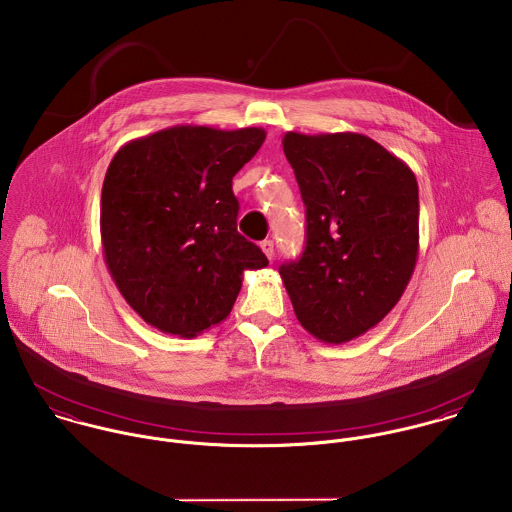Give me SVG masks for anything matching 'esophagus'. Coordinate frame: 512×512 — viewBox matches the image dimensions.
I'll return each instance as SVG.
<instances>
[{
  "mask_svg": "<svg viewBox=\"0 0 512 512\" xmlns=\"http://www.w3.org/2000/svg\"><path fill=\"white\" fill-rule=\"evenodd\" d=\"M260 248H262V252L268 256V260L274 258V242H272V240H264V242L260 244Z\"/></svg>",
  "mask_w": 512,
  "mask_h": 512,
  "instance_id": "34e87169",
  "label": "esophagus"
}]
</instances>
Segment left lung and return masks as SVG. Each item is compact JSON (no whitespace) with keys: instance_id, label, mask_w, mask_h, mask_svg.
<instances>
[{"instance_id":"8db88e82","label":"left lung","mask_w":512,"mask_h":512,"mask_svg":"<svg viewBox=\"0 0 512 512\" xmlns=\"http://www.w3.org/2000/svg\"><path fill=\"white\" fill-rule=\"evenodd\" d=\"M284 155L306 204V248L280 266L298 322L343 343L377 326L403 296L419 254L413 171L359 133H286Z\"/></svg>"}]
</instances>
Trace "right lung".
I'll use <instances>...</instances> for the list:
<instances>
[{
  "mask_svg": "<svg viewBox=\"0 0 512 512\" xmlns=\"http://www.w3.org/2000/svg\"><path fill=\"white\" fill-rule=\"evenodd\" d=\"M266 131L176 125L123 145L101 192L111 278L153 328L194 338L230 314L246 270L268 266L236 230L232 178Z\"/></svg>",
  "mask_w": 512,
  "mask_h": 512,
  "instance_id": "add662e5",
  "label": "right lung"
}]
</instances>
